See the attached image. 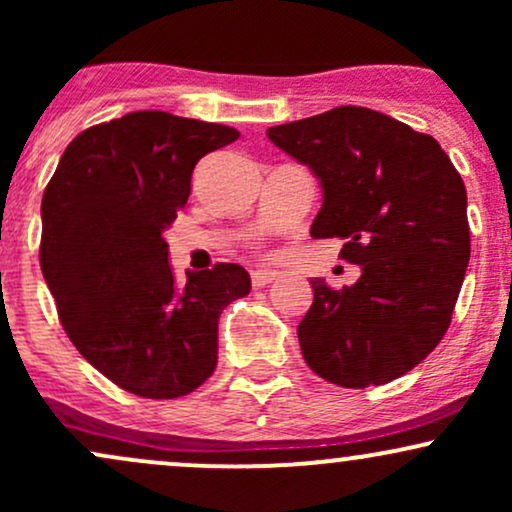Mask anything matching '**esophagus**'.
<instances>
[{"label":"esophagus","instance_id":"esophagus-1","mask_svg":"<svg viewBox=\"0 0 512 512\" xmlns=\"http://www.w3.org/2000/svg\"><path fill=\"white\" fill-rule=\"evenodd\" d=\"M276 276H279V272H274V269H255V272L250 274V279L255 289H264L267 284H272Z\"/></svg>","mask_w":512,"mask_h":512}]
</instances>
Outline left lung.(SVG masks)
Segmentation results:
<instances>
[{
	"label": "left lung",
	"mask_w": 512,
	"mask_h": 512,
	"mask_svg": "<svg viewBox=\"0 0 512 512\" xmlns=\"http://www.w3.org/2000/svg\"><path fill=\"white\" fill-rule=\"evenodd\" d=\"M267 137L320 180L310 236L342 238L339 257L361 267L342 291L310 279L315 298L298 325L305 363L342 387L390 383L450 327L469 264L460 173L431 134L356 105Z\"/></svg>",
	"instance_id": "8db88e82"
}]
</instances>
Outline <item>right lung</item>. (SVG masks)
Listing matches in <instances>:
<instances>
[{
  "label": "right lung",
  "mask_w": 512,
  "mask_h": 512,
  "mask_svg": "<svg viewBox=\"0 0 512 512\" xmlns=\"http://www.w3.org/2000/svg\"><path fill=\"white\" fill-rule=\"evenodd\" d=\"M238 129L139 110L84 129L43 195L40 269L79 354L122 390L175 399L214 373L219 315L250 293L240 264L175 284L163 233L192 170Z\"/></svg>",
  "instance_id": "add662e5"
}]
</instances>
